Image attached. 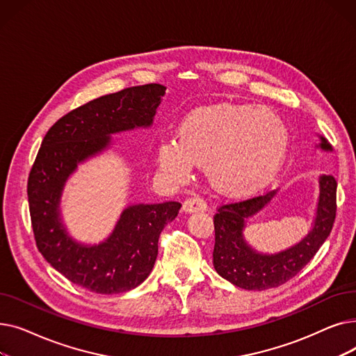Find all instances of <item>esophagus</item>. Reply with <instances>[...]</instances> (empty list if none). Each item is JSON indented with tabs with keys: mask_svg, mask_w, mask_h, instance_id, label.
<instances>
[{
	"mask_svg": "<svg viewBox=\"0 0 356 356\" xmlns=\"http://www.w3.org/2000/svg\"><path fill=\"white\" fill-rule=\"evenodd\" d=\"M183 211H184L186 213L204 212V211H208V204H207V202H204L202 197L193 196V197H189V199H186V200L183 202Z\"/></svg>",
	"mask_w": 356,
	"mask_h": 356,
	"instance_id": "obj_1",
	"label": "esophagus"
}]
</instances>
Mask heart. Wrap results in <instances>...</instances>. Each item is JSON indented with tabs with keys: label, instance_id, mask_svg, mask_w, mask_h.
<instances>
[{
	"label": "heart",
	"instance_id": "1",
	"mask_svg": "<svg viewBox=\"0 0 356 356\" xmlns=\"http://www.w3.org/2000/svg\"><path fill=\"white\" fill-rule=\"evenodd\" d=\"M289 129L275 112L255 105L219 104L192 111L177 129V141L157 149L161 173L186 183L193 164L207 167L213 188L242 196L268 183L289 152Z\"/></svg>",
	"mask_w": 356,
	"mask_h": 356
}]
</instances>
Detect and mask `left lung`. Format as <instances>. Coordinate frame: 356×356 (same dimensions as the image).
Instances as JSON below:
<instances>
[{"instance_id": "1", "label": "left lung", "mask_w": 356, "mask_h": 356, "mask_svg": "<svg viewBox=\"0 0 356 356\" xmlns=\"http://www.w3.org/2000/svg\"><path fill=\"white\" fill-rule=\"evenodd\" d=\"M319 147L332 152V145L325 137H321ZM336 188L338 183L333 176L319 177L321 195L312 231L294 247L277 254L257 252L244 239L245 220L263 209L277 191L222 204L213 216L216 273L245 290H267L287 283L305 268L329 236L336 218Z\"/></svg>"}]
</instances>
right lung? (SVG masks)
<instances>
[{"mask_svg":"<svg viewBox=\"0 0 356 356\" xmlns=\"http://www.w3.org/2000/svg\"><path fill=\"white\" fill-rule=\"evenodd\" d=\"M165 86L148 83L93 99L54 122L29 175L27 196L35 245L69 282L99 294L124 293L152 273L163 228L181 208L179 202L131 204L99 245L73 241L60 222L59 203L78 163L111 143V134L153 124Z\"/></svg>","mask_w":356,"mask_h":356,"instance_id":"obj_1","label":"right lung"}]
</instances>
